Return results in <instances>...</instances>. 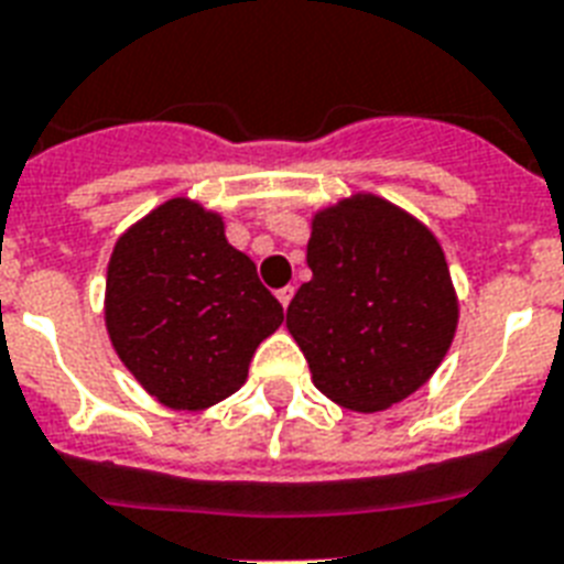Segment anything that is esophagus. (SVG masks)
I'll return each mask as SVG.
<instances>
[{
    "mask_svg": "<svg viewBox=\"0 0 564 564\" xmlns=\"http://www.w3.org/2000/svg\"><path fill=\"white\" fill-rule=\"evenodd\" d=\"M276 296H279V303H282V308H288V305H291V300H294V288L291 285L279 288Z\"/></svg>",
    "mask_w": 564,
    "mask_h": 564,
    "instance_id": "obj_1",
    "label": "esophagus"
}]
</instances>
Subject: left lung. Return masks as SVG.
<instances>
[{"label": "left lung", "mask_w": 564, "mask_h": 564, "mask_svg": "<svg viewBox=\"0 0 564 564\" xmlns=\"http://www.w3.org/2000/svg\"><path fill=\"white\" fill-rule=\"evenodd\" d=\"M311 279L288 305V332L319 393L376 413L416 393L443 364L457 294L434 232L384 197L317 212Z\"/></svg>", "instance_id": "left-lung-1"}]
</instances>
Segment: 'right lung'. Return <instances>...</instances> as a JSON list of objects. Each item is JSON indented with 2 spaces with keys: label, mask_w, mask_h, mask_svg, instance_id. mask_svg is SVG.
I'll return each mask as SVG.
<instances>
[{
  "label": "right lung",
  "mask_w": 564,
  "mask_h": 564,
  "mask_svg": "<svg viewBox=\"0 0 564 564\" xmlns=\"http://www.w3.org/2000/svg\"><path fill=\"white\" fill-rule=\"evenodd\" d=\"M282 317L220 215L195 200L156 206L112 247L104 296L112 349L165 408L204 410L236 393Z\"/></svg>",
  "instance_id": "1"
}]
</instances>
